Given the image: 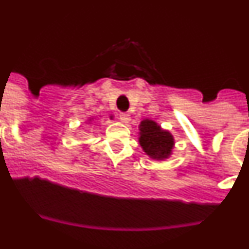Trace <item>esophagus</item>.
Here are the masks:
<instances>
[{
	"instance_id": "esophagus-1",
	"label": "esophagus",
	"mask_w": 249,
	"mask_h": 249,
	"mask_svg": "<svg viewBox=\"0 0 249 249\" xmlns=\"http://www.w3.org/2000/svg\"><path fill=\"white\" fill-rule=\"evenodd\" d=\"M120 121L124 124H128L131 122V116L128 113H121L120 114Z\"/></svg>"
}]
</instances>
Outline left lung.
<instances>
[{"mask_svg":"<svg viewBox=\"0 0 249 249\" xmlns=\"http://www.w3.org/2000/svg\"><path fill=\"white\" fill-rule=\"evenodd\" d=\"M138 142L143 152L155 160L169 158L175 148V137L169 131L163 129L156 121L146 118L138 126Z\"/></svg>","mask_w":249,"mask_h":249,"instance_id":"1","label":"left lung"}]
</instances>
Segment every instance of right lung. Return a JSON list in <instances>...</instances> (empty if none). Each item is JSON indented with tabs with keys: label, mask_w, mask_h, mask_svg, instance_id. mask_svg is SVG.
Masks as SVG:
<instances>
[{
	"label": "right lung",
	"mask_w": 249,
	"mask_h": 249,
	"mask_svg": "<svg viewBox=\"0 0 249 249\" xmlns=\"http://www.w3.org/2000/svg\"><path fill=\"white\" fill-rule=\"evenodd\" d=\"M94 120H96V117H89V120L86 121V123H91V122H93ZM109 120H113V116H112V114H111V116H109Z\"/></svg>",
	"instance_id": "right-lung-1"
}]
</instances>
